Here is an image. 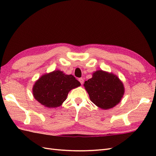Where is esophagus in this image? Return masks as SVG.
Masks as SVG:
<instances>
[{
  "label": "esophagus",
  "mask_w": 156,
  "mask_h": 156,
  "mask_svg": "<svg viewBox=\"0 0 156 156\" xmlns=\"http://www.w3.org/2000/svg\"><path fill=\"white\" fill-rule=\"evenodd\" d=\"M79 81L80 83H81V84H83V83H84V79H83V78H79Z\"/></svg>",
  "instance_id": "34e87169"
}]
</instances>
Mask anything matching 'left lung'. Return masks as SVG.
<instances>
[{"label": "left lung", "mask_w": 156, "mask_h": 156, "mask_svg": "<svg viewBox=\"0 0 156 156\" xmlns=\"http://www.w3.org/2000/svg\"><path fill=\"white\" fill-rule=\"evenodd\" d=\"M90 100L102 109H108L119 103L124 95V88L117 76L99 70L84 82Z\"/></svg>", "instance_id": "8db88e82"}]
</instances>
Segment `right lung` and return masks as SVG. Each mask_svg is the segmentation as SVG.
<instances>
[{
	"label": "right lung",
	"instance_id": "obj_1",
	"mask_svg": "<svg viewBox=\"0 0 156 156\" xmlns=\"http://www.w3.org/2000/svg\"><path fill=\"white\" fill-rule=\"evenodd\" d=\"M81 85L72 75H66L59 70L41 76L32 89L33 95L41 104L55 108L66 100L71 90Z\"/></svg>",
	"mask_w": 156,
	"mask_h": 156
}]
</instances>
